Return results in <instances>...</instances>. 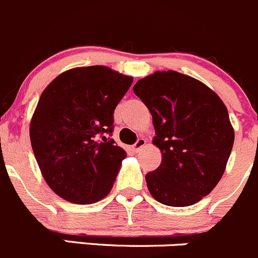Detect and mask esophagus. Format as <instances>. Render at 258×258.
Returning <instances> with one entry per match:
<instances>
[{
  "label": "esophagus",
  "mask_w": 258,
  "mask_h": 258,
  "mask_svg": "<svg viewBox=\"0 0 258 258\" xmlns=\"http://www.w3.org/2000/svg\"><path fill=\"white\" fill-rule=\"evenodd\" d=\"M145 145H146V140H145V139H139V140H137L136 144L134 145V151L139 152L140 150H141L142 147L145 146Z\"/></svg>",
  "instance_id": "1"
}]
</instances>
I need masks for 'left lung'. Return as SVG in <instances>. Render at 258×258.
I'll use <instances>...</instances> for the list:
<instances>
[{
	"label": "left lung",
	"instance_id": "left-lung-1",
	"mask_svg": "<svg viewBox=\"0 0 258 258\" xmlns=\"http://www.w3.org/2000/svg\"><path fill=\"white\" fill-rule=\"evenodd\" d=\"M134 92L151 113L152 144L162 155L145 177L150 194L169 207L198 203L222 179L233 147L226 104L201 81L174 71L140 79Z\"/></svg>",
	"mask_w": 258,
	"mask_h": 258
}]
</instances>
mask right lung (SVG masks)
<instances>
[{
  "label": "right lung",
  "instance_id": "obj_1",
  "mask_svg": "<svg viewBox=\"0 0 258 258\" xmlns=\"http://www.w3.org/2000/svg\"><path fill=\"white\" fill-rule=\"evenodd\" d=\"M134 78L108 67L69 69L41 93L30 122L32 151L50 189L92 204L111 191L126 151L107 134Z\"/></svg>",
  "mask_w": 258,
  "mask_h": 258
}]
</instances>
